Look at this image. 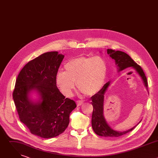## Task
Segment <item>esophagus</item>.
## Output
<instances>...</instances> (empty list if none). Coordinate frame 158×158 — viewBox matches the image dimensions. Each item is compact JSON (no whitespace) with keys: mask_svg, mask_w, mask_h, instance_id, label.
Instances as JSON below:
<instances>
[{"mask_svg":"<svg viewBox=\"0 0 158 158\" xmlns=\"http://www.w3.org/2000/svg\"><path fill=\"white\" fill-rule=\"evenodd\" d=\"M76 103H77V106H81V105L83 104V102L81 101H77Z\"/></svg>","mask_w":158,"mask_h":158,"instance_id":"esophagus-1","label":"esophagus"}]
</instances>
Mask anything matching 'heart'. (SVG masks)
<instances>
[{
    "instance_id": "heart-1",
    "label": "heart",
    "mask_w": 158,
    "mask_h": 158,
    "mask_svg": "<svg viewBox=\"0 0 158 158\" xmlns=\"http://www.w3.org/2000/svg\"><path fill=\"white\" fill-rule=\"evenodd\" d=\"M56 77L57 86L67 97L72 96L77 82V88L89 96H93L102 88L107 73V63L100 57L81 56L69 60Z\"/></svg>"
}]
</instances>
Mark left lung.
<instances>
[{
	"label": "left lung",
	"instance_id": "1",
	"mask_svg": "<svg viewBox=\"0 0 158 158\" xmlns=\"http://www.w3.org/2000/svg\"><path fill=\"white\" fill-rule=\"evenodd\" d=\"M106 51L109 57L115 61L118 71L119 73L126 68H128V67H131L141 77L144 86L148 90L147 79L142 68L135 62L128 54L122 51H116L109 49H107ZM110 81L106 83L100 91L91 98V103L93 106L91 123L93 129L96 134L102 137L114 138L121 136L122 135L131 131L141 121H140L137 125L124 131H118L113 129L109 126L104 116V101L105 93L110 85Z\"/></svg>",
	"mask_w": 158,
	"mask_h": 158
}]
</instances>
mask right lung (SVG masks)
Masks as SVG:
<instances>
[{
	"instance_id": "right-lung-1",
	"label": "right lung",
	"mask_w": 158,
	"mask_h": 158,
	"mask_svg": "<svg viewBox=\"0 0 158 158\" xmlns=\"http://www.w3.org/2000/svg\"><path fill=\"white\" fill-rule=\"evenodd\" d=\"M64 56L53 51L42 54L22 68L16 79L13 99L20 121L42 138L62 133L69 123L76 102L59 91L56 77ZM34 93L38 96L32 100Z\"/></svg>"
}]
</instances>
